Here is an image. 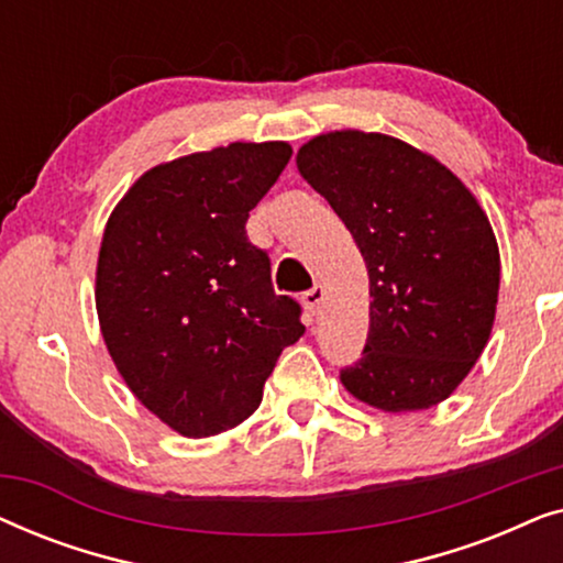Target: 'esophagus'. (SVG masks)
I'll return each instance as SVG.
<instances>
[{
  "label": "esophagus",
  "instance_id": "34e87169",
  "mask_svg": "<svg viewBox=\"0 0 563 563\" xmlns=\"http://www.w3.org/2000/svg\"><path fill=\"white\" fill-rule=\"evenodd\" d=\"M322 299H325V289H322L320 284H314V287H310V289H307L305 295H302V302H305V307H307V310H310V312L318 310V307L322 305Z\"/></svg>",
  "mask_w": 563,
  "mask_h": 563
}]
</instances>
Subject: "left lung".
Masks as SVG:
<instances>
[{
    "instance_id": "obj_1",
    "label": "left lung",
    "mask_w": 563,
    "mask_h": 563,
    "mask_svg": "<svg viewBox=\"0 0 563 563\" xmlns=\"http://www.w3.org/2000/svg\"><path fill=\"white\" fill-rule=\"evenodd\" d=\"M297 168L351 230L368 268V335L343 387L384 412L428 410L489 341L499 251L472 191L397 137L335 130Z\"/></svg>"
}]
</instances>
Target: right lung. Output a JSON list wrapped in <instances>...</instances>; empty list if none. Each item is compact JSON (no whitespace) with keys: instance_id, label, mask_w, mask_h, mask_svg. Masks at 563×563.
<instances>
[{"instance_id":"right-lung-1","label":"right lung","mask_w":563,"mask_h":563,"mask_svg":"<svg viewBox=\"0 0 563 563\" xmlns=\"http://www.w3.org/2000/svg\"><path fill=\"white\" fill-rule=\"evenodd\" d=\"M289 143H230L137 179L104 228L97 314L130 391L187 438L235 428L261 405L302 307L272 287L245 222L289 164Z\"/></svg>"}]
</instances>
